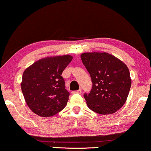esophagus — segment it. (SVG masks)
Masks as SVG:
<instances>
[{
	"instance_id": "obj_1",
	"label": "esophagus",
	"mask_w": 151,
	"mask_h": 151,
	"mask_svg": "<svg viewBox=\"0 0 151 151\" xmlns=\"http://www.w3.org/2000/svg\"><path fill=\"white\" fill-rule=\"evenodd\" d=\"M72 94H75V93H78V94H81V91L79 89V90H78V91H72Z\"/></svg>"
}]
</instances>
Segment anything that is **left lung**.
<instances>
[{"instance_id": "left-lung-1", "label": "left lung", "mask_w": 151, "mask_h": 151, "mask_svg": "<svg viewBox=\"0 0 151 151\" xmlns=\"http://www.w3.org/2000/svg\"><path fill=\"white\" fill-rule=\"evenodd\" d=\"M82 63L91 75L92 89L83 95L90 109L100 114H111L124 105L131 87L126 65L106 52L83 53Z\"/></svg>"}]
</instances>
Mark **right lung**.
<instances>
[{"label": "right lung", "mask_w": 151, "mask_h": 151, "mask_svg": "<svg viewBox=\"0 0 151 151\" xmlns=\"http://www.w3.org/2000/svg\"><path fill=\"white\" fill-rule=\"evenodd\" d=\"M72 60L70 55L47 57L25 70L21 86L26 104L33 113L50 117L65 107L70 93L61 74Z\"/></svg>", "instance_id": "obj_1"}]
</instances>
